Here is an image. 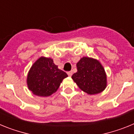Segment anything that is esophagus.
I'll list each match as a JSON object with an SVG mask.
<instances>
[{"label":"esophagus","instance_id":"1","mask_svg":"<svg viewBox=\"0 0 134 134\" xmlns=\"http://www.w3.org/2000/svg\"><path fill=\"white\" fill-rule=\"evenodd\" d=\"M67 74H68V75L69 76H71L72 75V71H69V72H67Z\"/></svg>","mask_w":134,"mask_h":134}]
</instances>
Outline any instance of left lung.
<instances>
[{"label":"left lung","instance_id":"obj_1","mask_svg":"<svg viewBox=\"0 0 134 134\" xmlns=\"http://www.w3.org/2000/svg\"><path fill=\"white\" fill-rule=\"evenodd\" d=\"M76 66L77 72L72 76V79L82 91L89 94H94L106 88L107 76L99 61L84 57Z\"/></svg>","mask_w":134,"mask_h":134}]
</instances>
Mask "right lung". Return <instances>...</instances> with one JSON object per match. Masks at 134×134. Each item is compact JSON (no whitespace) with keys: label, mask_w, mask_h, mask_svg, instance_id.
<instances>
[{"label":"right lung","mask_w":134,"mask_h":134,"mask_svg":"<svg viewBox=\"0 0 134 134\" xmlns=\"http://www.w3.org/2000/svg\"><path fill=\"white\" fill-rule=\"evenodd\" d=\"M67 76L68 74L54 64L52 59L41 57L31 66L27 82L34 94L48 97L55 93Z\"/></svg>","instance_id":"add662e5"}]
</instances>
